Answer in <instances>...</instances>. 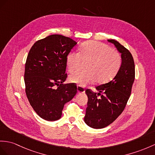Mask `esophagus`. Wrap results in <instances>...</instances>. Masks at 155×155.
I'll list each match as a JSON object with an SVG mask.
<instances>
[{
	"instance_id": "34e87169",
	"label": "esophagus",
	"mask_w": 155,
	"mask_h": 155,
	"mask_svg": "<svg viewBox=\"0 0 155 155\" xmlns=\"http://www.w3.org/2000/svg\"><path fill=\"white\" fill-rule=\"evenodd\" d=\"M77 89H78V91L79 93H84L85 92V88L84 87H82L81 85H78L77 86Z\"/></svg>"
}]
</instances>
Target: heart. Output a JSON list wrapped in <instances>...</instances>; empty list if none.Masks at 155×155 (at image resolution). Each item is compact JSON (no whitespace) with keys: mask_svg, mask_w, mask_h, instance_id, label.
I'll return each mask as SVG.
<instances>
[{"mask_svg":"<svg viewBox=\"0 0 155 155\" xmlns=\"http://www.w3.org/2000/svg\"><path fill=\"white\" fill-rule=\"evenodd\" d=\"M83 62H89L86 68L87 72L71 74V83L85 86L96 81L104 84L110 80L118 73L122 65V56L112 50L109 45L96 41H87L80 47V52H72L68 55L66 64L69 72L80 69Z\"/></svg>","mask_w":155,"mask_h":155,"instance_id":"b5f03b06","label":"heart"}]
</instances>
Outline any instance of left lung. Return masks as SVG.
<instances>
[{"label":"left lung","mask_w":155,"mask_h":155,"mask_svg":"<svg viewBox=\"0 0 155 155\" xmlns=\"http://www.w3.org/2000/svg\"><path fill=\"white\" fill-rule=\"evenodd\" d=\"M121 53L122 65L114 78L107 84L97 86L99 93L90 89L84 121L91 127L101 129L116 120L125 108L135 80V64L131 52L117 41L108 39ZM100 96L99 99L97 97Z\"/></svg>","instance_id":"left-lung-1"}]
</instances>
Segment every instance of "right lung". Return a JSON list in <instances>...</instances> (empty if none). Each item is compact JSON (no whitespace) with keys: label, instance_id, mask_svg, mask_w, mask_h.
<instances>
[{"label":"right lung","instance_id":"obj_1","mask_svg":"<svg viewBox=\"0 0 155 155\" xmlns=\"http://www.w3.org/2000/svg\"><path fill=\"white\" fill-rule=\"evenodd\" d=\"M76 43L70 37L55 34L36 41L28 53L25 93L33 110L47 121L61 118L64 104L77 93L75 84H64L67 56Z\"/></svg>","mask_w":155,"mask_h":155}]
</instances>
